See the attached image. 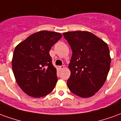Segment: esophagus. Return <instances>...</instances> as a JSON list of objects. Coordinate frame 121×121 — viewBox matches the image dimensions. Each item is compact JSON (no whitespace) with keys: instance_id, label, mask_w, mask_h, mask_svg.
<instances>
[{"instance_id":"1","label":"esophagus","mask_w":121,"mask_h":121,"mask_svg":"<svg viewBox=\"0 0 121 121\" xmlns=\"http://www.w3.org/2000/svg\"><path fill=\"white\" fill-rule=\"evenodd\" d=\"M64 68V66H63V65H62V66H59V69H60V70H62V69H63Z\"/></svg>"}]
</instances>
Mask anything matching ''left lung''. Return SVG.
<instances>
[{
    "label": "left lung",
    "instance_id": "left-lung-1",
    "mask_svg": "<svg viewBox=\"0 0 121 121\" xmlns=\"http://www.w3.org/2000/svg\"><path fill=\"white\" fill-rule=\"evenodd\" d=\"M72 50L67 81L69 90L82 98L94 95L105 82L110 68L108 46L92 33L75 31L63 33Z\"/></svg>",
    "mask_w": 121,
    "mask_h": 121
}]
</instances>
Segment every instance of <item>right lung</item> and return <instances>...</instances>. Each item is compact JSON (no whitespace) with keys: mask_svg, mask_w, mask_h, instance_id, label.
Listing matches in <instances>:
<instances>
[{"mask_svg":"<svg viewBox=\"0 0 121 121\" xmlns=\"http://www.w3.org/2000/svg\"><path fill=\"white\" fill-rule=\"evenodd\" d=\"M62 37L60 33L40 31L30 35L15 48L13 72L18 86L28 95L42 97L54 89L58 80L57 69L49 52Z\"/></svg>","mask_w":121,"mask_h":121,"instance_id":"right-lung-1","label":"right lung"}]
</instances>
